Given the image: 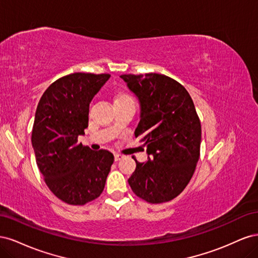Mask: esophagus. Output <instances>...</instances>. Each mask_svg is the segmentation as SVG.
I'll list each match as a JSON object with an SVG mask.
<instances>
[{"label":"esophagus","instance_id":"esophagus-1","mask_svg":"<svg viewBox=\"0 0 258 258\" xmlns=\"http://www.w3.org/2000/svg\"><path fill=\"white\" fill-rule=\"evenodd\" d=\"M123 158V156L122 155H120V154H115L114 155V159H115V161H119V160H121Z\"/></svg>","mask_w":258,"mask_h":258}]
</instances>
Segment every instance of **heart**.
<instances>
[{
    "instance_id": "1",
    "label": "heart",
    "mask_w": 258,
    "mask_h": 258,
    "mask_svg": "<svg viewBox=\"0 0 258 258\" xmlns=\"http://www.w3.org/2000/svg\"><path fill=\"white\" fill-rule=\"evenodd\" d=\"M122 98H129V96H126V95H122V96H119V97H118V99H122ZM118 99H117V100H118Z\"/></svg>"
}]
</instances>
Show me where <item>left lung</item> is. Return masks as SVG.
<instances>
[{"label": "left lung", "instance_id": "obj_1", "mask_svg": "<svg viewBox=\"0 0 258 258\" xmlns=\"http://www.w3.org/2000/svg\"><path fill=\"white\" fill-rule=\"evenodd\" d=\"M121 79L141 105L136 138L147 147L146 162L135 158L137 168L128 183L139 198L161 204L181 194L200 156L201 123L188 91L169 76L123 74Z\"/></svg>", "mask_w": 258, "mask_h": 258}]
</instances>
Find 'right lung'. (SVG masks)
Masks as SVG:
<instances>
[{
    "label": "right lung",
    "instance_id": "add662e5",
    "mask_svg": "<svg viewBox=\"0 0 258 258\" xmlns=\"http://www.w3.org/2000/svg\"><path fill=\"white\" fill-rule=\"evenodd\" d=\"M110 74L73 73L53 82L38 102L32 129L36 165L51 192L68 205L97 199L114 156L77 142L88 127L89 104Z\"/></svg>",
    "mask_w": 258,
    "mask_h": 258
}]
</instances>
